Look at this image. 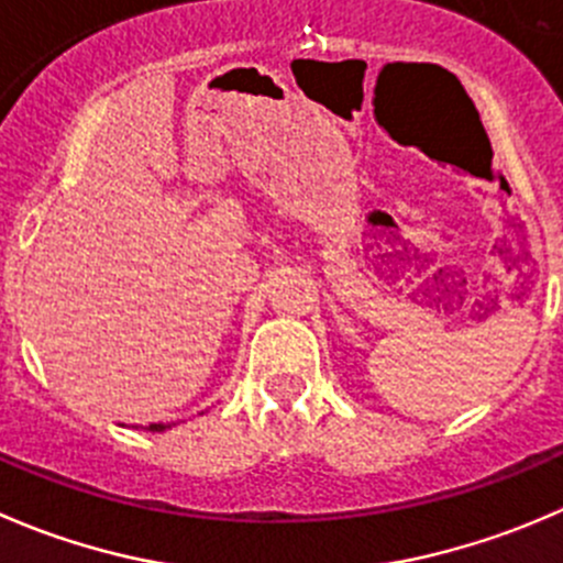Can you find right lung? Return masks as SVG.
Instances as JSON below:
<instances>
[{"mask_svg":"<svg viewBox=\"0 0 563 563\" xmlns=\"http://www.w3.org/2000/svg\"><path fill=\"white\" fill-rule=\"evenodd\" d=\"M151 432H162V429H165V423H151Z\"/></svg>","mask_w":563,"mask_h":563,"instance_id":"add662e5","label":"right lung"}]
</instances>
